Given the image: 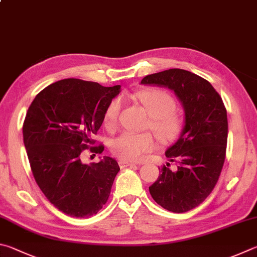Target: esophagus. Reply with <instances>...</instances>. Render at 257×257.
Here are the masks:
<instances>
[{"label":"esophagus","instance_id":"1","mask_svg":"<svg viewBox=\"0 0 257 257\" xmlns=\"http://www.w3.org/2000/svg\"><path fill=\"white\" fill-rule=\"evenodd\" d=\"M133 165H135V164H134V163H132V162H128V161H122V160H120V161H119V166L121 167V169H124V167L133 166Z\"/></svg>","mask_w":257,"mask_h":257}]
</instances>
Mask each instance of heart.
<instances>
[{"label": "heart", "mask_w": 257, "mask_h": 257, "mask_svg": "<svg viewBox=\"0 0 257 257\" xmlns=\"http://www.w3.org/2000/svg\"><path fill=\"white\" fill-rule=\"evenodd\" d=\"M138 99L152 116L148 122L157 138L162 143H171L180 136L184 128V118L175 110L176 101L169 92L161 88L143 91ZM121 109V99L115 97L106 106L103 122L106 128L113 129L118 123ZM111 152L123 161H141L147 153L156 147V141L152 134L123 133L111 143Z\"/></svg>", "instance_id": "obj_1"}]
</instances>
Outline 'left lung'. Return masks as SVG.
Masks as SVG:
<instances>
[{"mask_svg": "<svg viewBox=\"0 0 257 257\" xmlns=\"http://www.w3.org/2000/svg\"><path fill=\"white\" fill-rule=\"evenodd\" d=\"M142 84L169 87L183 105L184 128L165 152L176 166L166 163L158 167L160 176L149 192L169 211L186 212L207 199L221 173L228 137L226 108L211 84L184 69L151 74Z\"/></svg>", "mask_w": 257, "mask_h": 257, "instance_id": "obj_1", "label": "left lung"}]
</instances>
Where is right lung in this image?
<instances>
[{
    "label": "right lung",
    "instance_id": "right-lung-1",
    "mask_svg": "<svg viewBox=\"0 0 257 257\" xmlns=\"http://www.w3.org/2000/svg\"><path fill=\"white\" fill-rule=\"evenodd\" d=\"M120 87L66 78L39 92L28 109L22 132L32 174L49 202L71 217L96 214L120 171L109 156L99 163L82 162L85 149L103 152V145H90L95 144L93 135Z\"/></svg>",
    "mask_w": 257,
    "mask_h": 257
}]
</instances>
